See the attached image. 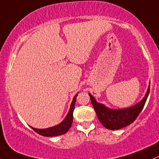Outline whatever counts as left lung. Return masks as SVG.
<instances>
[{
	"label": "left lung",
	"mask_w": 159,
	"mask_h": 159,
	"mask_svg": "<svg viewBox=\"0 0 159 159\" xmlns=\"http://www.w3.org/2000/svg\"><path fill=\"white\" fill-rule=\"evenodd\" d=\"M149 87H150V84H149L145 96L140 102L128 108L118 109V110L108 108L103 104L97 102L90 93H89V96H90L91 102L97 114L98 119L100 123L107 129L116 130V129L127 126L136 120L138 115L143 110L144 105L148 97Z\"/></svg>",
	"instance_id": "obj_1"
}]
</instances>
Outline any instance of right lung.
<instances>
[{"label": "right lung", "mask_w": 159, "mask_h": 159, "mask_svg": "<svg viewBox=\"0 0 159 159\" xmlns=\"http://www.w3.org/2000/svg\"><path fill=\"white\" fill-rule=\"evenodd\" d=\"M78 94H76L74 96L73 99H72V103H71L70 107H69V111L67 114L66 116L65 119L61 122V123L58 125H54V126L48 128V129H36V128L31 127V129L34 131H35L36 133L45 137H55L62 135V134H66L69 131L72 126V121H73V111L75 108V103L76 97H77Z\"/></svg>", "instance_id": "obj_1"}]
</instances>
